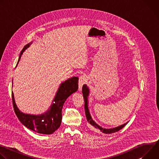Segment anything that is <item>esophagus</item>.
Segmentation results:
<instances>
[{"label": "esophagus", "instance_id": "esophagus-1", "mask_svg": "<svg viewBox=\"0 0 159 159\" xmlns=\"http://www.w3.org/2000/svg\"><path fill=\"white\" fill-rule=\"evenodd\" d=\"M87 81V77L85 75H81L79 77V91H81L82 90V88L83 85H84Z\"/></svg>", "mask_w": 159, "mask_h": 159}]
</instances>
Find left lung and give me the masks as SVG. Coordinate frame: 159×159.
<instances>
[{
	"label": "left lung",
	"instance_id": "obj_1",
	"mask_svg": "<svg viewBox=\"0 0 159 159\" xmlns=\"http://www.w3.org/2000/svg\"><path fill=\"white\" fill-rule=\"evenodd\" d=\"M82 94H83V97L84 99V109H85V116L87 120L88 123L90 124V127L91 129H93L94 131H100L102 133H104L105 134H111L113 133H115L122 129L128 123H126L120 126L114 128H110V129H106L103 128L101 126H100L99 125H98L92 118L91 116H90V114L89 112V107H88V99L87 97L89 94V89L87 87V86L84 84L82 87Z\"/></svg>",
	"mask_w": 159,
	"mask_h": 159
}]
</instances>
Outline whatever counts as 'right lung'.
I'll use <instances>...</instances> for the list:
<instances>
[{
    "mask_svg": "<svg viewBox=\"0 0 159 159\" xmlns=\"http://www.w3.org/2000/svg\"><path fill=\"white\" fill-rule=\"evenodd\" d=\"M30 43L26 44L22 50L17 63L22 53L30 47ZM78 81L79 78L77 77H74L62 82L54 98V102L52 104L50 109L41 115H28L20 112L17 107L14 100V93L12 92L13 107L17 117L22 125L36 133L45 134L53 133L61 125L62 118L61 110L64 102L68 98L78 90Z\"/></svg>",
    "mask_w": 159,
    "mask_h": 159,
    "instance_id": "right-lung-1",
    "label": "right lung"
}]
</instances>
